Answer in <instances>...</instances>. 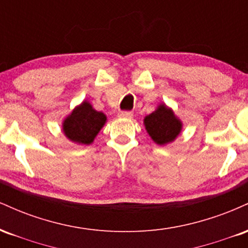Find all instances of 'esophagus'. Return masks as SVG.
Returning a JSON list of instances; mask_svg holds the SVG:
<instances>
[{
	"label": "esophagus",
	"instance_id": "esophagus-1",
	"mask_svg": "<svg viewBox=\"0 0 248 248\" xmlns=\"http://www.w3.org/2000/svg\"><path fill=\"white\" fill-rule=\"evenodd\" d=\"M133 116L132 112H128V110H124V112L120 113V118H124V119H130Z\"/></svg>",
	"mask_w": 248,
	"mask_h": 248
}]
</instances>
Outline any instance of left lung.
Masks as SVG:
<instances>
[{
	"label": "left lung",
	"mask_w": 248,
	"mask_h": 248,
	"mask_svg": "<svg viewBox=\"0 0 248 248\" xmlns=\"http://www.w3.org/2000/svg\"><path fill=\"white\" fill-rule=\"evenodd\" d=\"M143 124L152 140L160 146L175 141L183 128L182 121L166 104H160L152 114L147 115Z\"/></svg>",
	"instance_id": "left-lung-1"
}]
</instances>
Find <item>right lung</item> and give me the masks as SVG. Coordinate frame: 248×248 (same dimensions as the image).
I'll return each instance as SVG.
<instances>
[{
    "instance_id": "add662e5",
    "label": "right lung",
    "mask_w": 248,
    "mask_h": 248,
    "mask_svg": "<svg viewBox=\"0 0 248 248\" xmlns=\"http://www.w3.org/2000/svg\"><path fill=\"white\" fill-rule=\"evenodd\" d=\"M107 121V116L98 112L87 100L75 107L62 121V133L70 141L77 144L93 143Z\"/></svg>"
}]
</instances>
